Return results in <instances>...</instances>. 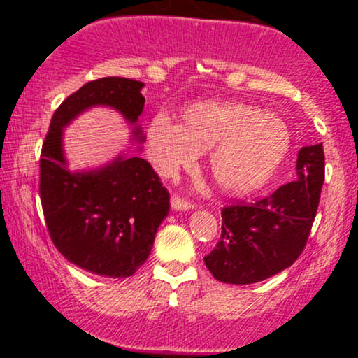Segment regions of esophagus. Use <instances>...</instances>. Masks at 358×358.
I'll use <instances>...</instances> for the list:
<instances>
[{
	"label": "esophagus",
	"instance_id": "34e87169",
	"mask_svg": "<svg viewBox=\"0 0 358 358\" xmlns=\"http://www.w3.org/2000/svg\"><path fill=\"white\" fill-rule=\"evenodd\" d=\"M171 207H173L175 210H190L193 203L190 200L183 199V196L178 195V193H175V195L171 196Z\"/></svg>",
	"mask_w": 358,
	"mask_h": 358
}]
</instances>
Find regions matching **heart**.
I'll return each mask as SVG.
<instances>
[{"label":"heart","instance_id":"heart-1","mask_svg":"<svg viewBox=\"0 0 358 358\" xmlns=\"http://www.w3.org/2000/svg\"><path fill=\"white\" fill-rule=\"evenodd\" d=\"M183 119L185 127L158 114L148 127V156L163 176H173L210 150L215 182L229 192H250L268 182L289 148L287 126L256 106L200 102Z\"/></svg>","mask_w":358,"mask_h":358}]
</instances>
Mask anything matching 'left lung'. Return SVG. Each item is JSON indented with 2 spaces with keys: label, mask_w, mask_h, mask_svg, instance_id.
<instances>
[{
  "label": "left lung",
  "mask_w": 358,
  "mask_h": 358,
  "mask_svg": "<svg viewBox=\"0 0 358 358\" xmlns=\"http://www.w3.org/2000/svg\"><path fill=\"white\" fill-rule=\"evenodd\" d=\"M298 180L252 203L222 208V234L203 257L212 276L252 285L289 268L306 248L324 182L323 145L299 150Z\"/></svg>",
  "instance_id": "left-lung-1"
}]
</instances>
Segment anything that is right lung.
<instances>
[{
  "label": "right lung",
  "mask_w": 358,
  "mask_h": 358,
  "mask_svg": "<svg viewBox=\"0 0 358 358\" xmlns=\"http://www.w3.org/2000/svg\"><path fill=\"white\" fill-rule=\"evenodd\" d=\"M143 85L126 77L82 85L53 113L40 155V200L53 245L72 264L106 278L133 276L146 261L170 210V193L139 156H119L96 171L71 173L62 153V127L92 106L117 109L134 124L145 108Z\"/></svg>",
  "instance_id": "obj_1"
}]
</instances>
